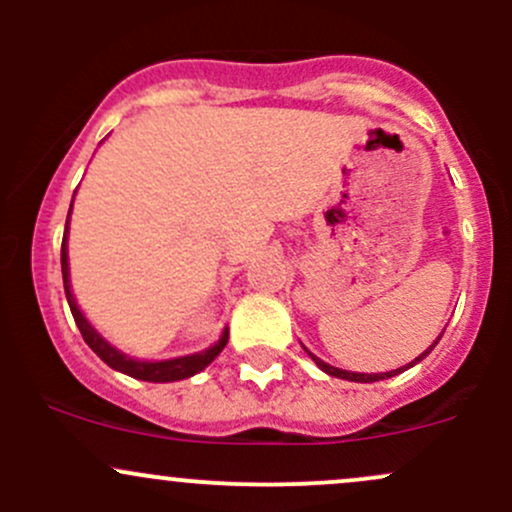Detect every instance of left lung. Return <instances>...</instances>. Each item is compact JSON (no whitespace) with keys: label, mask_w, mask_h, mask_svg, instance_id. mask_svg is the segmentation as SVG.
I'll return each instance as SVG.
<instances>
[{"label":"left lung","mask_w":512,"mask_h":512,"mask_svg":"<svg viewBox=\"0 0 512 512\" xmlns=\"http://www.w3.org/2000/svg\"><path fill=\"white\" fill-rule=\"evenodd\" d=\"M441 339V337H438ZM438 339L436 342L431 344V347L426 349V352L423 354H418L414 361H409V364L406 366H399V369H394V371H381V374H359V371H347V369H337V366H332V364H327V361H322L319 359V356H314L312 352H309L307 347H304V352H307L309 356H312V361L314 364L319 366V369L324 371V374H329V376H337V379H347V381H356V384H374V381H381V379H391V376H396V374H401V371H406V369H411V366L414 364H418V361H423L428 356V352H431L433 347H436L438 344Z\"/></svg>","instance_id":"left-lung-1"}]
</instances>
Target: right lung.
<instances>
[{
	"mask_svg": "<svg viewBox=\"0 0 512 512\" xmlns=\"http://www.w3.org/2000/svg\"><path fill=\"white\" fill-rule=\"evenodd\" d=\"M76 195V190H74ZM71 208H74V200H71ZM71 208H69V218H66V230H64V242H61V275H64V289H66V302H69L71 314H74V322L79 327L81 337L84 342L94 349L96 356H101V361H106L111 369L121 371V374L133 376V379L141 381H153V384H168V381H180V379H190L198 371H203L210 361L215 359L220 352L225 349L227 337H230V329H223L218 342L213 347L203 349V352L195 354H185V356H173V359H158V361H148V359H133L131 354H123L121 349L113 347L106 337L84 317L81 307L76 304L74 289H71V275H69V223H71Z\"/></svg>",
	"mask_w": 512,
	"mask_h": 512,
	"instance_id": "1",
	"label": "right lung"
}]
</instances>
